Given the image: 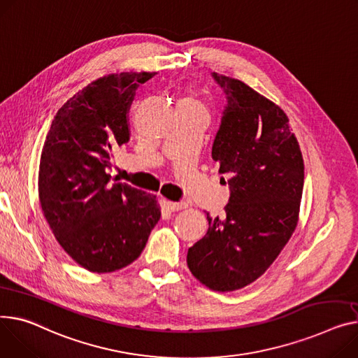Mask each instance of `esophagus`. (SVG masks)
I'll return each mask as SVG.
<instances>
[{
  "instance_id": "1",
  "label": "esophagus",
  "mask_w": 358,
  "mask_h": 358,
  "mask_svg": "<svg viewBox=\"0 0 358 358\" xmlns=\"http://www.w3.org/2000/svg\"><path fill=\"white\" fill-rule=\"evenodd\" d=\"M165 206L169 207V210H171V211H178V210H182L187 207L185 203H176V201H170V200L165 201Z\"/></svg>"
}]
</instances>
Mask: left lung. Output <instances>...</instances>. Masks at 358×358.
Wrapping results in <instances>:
<instances>
[{"instance_id": "left-lung-1", "label": "left lung", "mask_w": 358, "mask_h": 358, "mask_svg": "<svg viewBox=\"0 0 358 358\" xmlns=\"http://www.w3.org/2000/svg\"><path fill=\"white\" fill-rule=\"evenodd\" d=\"M227 105L213 142L220 174H230L224 216L207 214V234L188 249L189 272L211 291L242 289L264 275L299 219L303 158L276 103L229 76L213 73Z\"/></svg>"}]
</instances>
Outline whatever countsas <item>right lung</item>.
Segmentation results:
<instances>
[{"label": "right lung", "mask_w": 358, "mask_h": 358, "mask_svg": "<svg viewBox=\"0 0 358 358\" xmlns=\"http://www.w3.org/2000/svg\"><path fill=\"white\" fill-rule=\"evenodd\" d=\"M152 71L110 73L56 113L38 166V199L57 243L78 265L108 273L131 265L161 217L155 196L109 185L113 150L129 141V108Z\"/></svg>", "instance_id": "add662e5"}]
</instances>
